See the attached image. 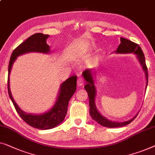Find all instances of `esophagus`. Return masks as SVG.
I'll return each instance as SVG.
<instances>
[{
  "mask_svg": "<svg viewBox=\"0 0 155 155\" xmlns=\"http://www.w3.org/2000/svg\"><path fill=\"white\" fill-rule=\"evenodd\" d=\"M77 84H78V86H82V85L84 84V80L82 79V78H79L77 80Z\"/></svg>",
  "mask_w": 155,
  "mask_h": 155,
  "instance_id": "34e87169",
  "label": "esophagus"
}]
</instances>
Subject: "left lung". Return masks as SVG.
Segmentation results:
<instances>
[{"label": "left lung", "mask_w": 155, "mask_h": 155, "mask_svg": "<svg viewBox=\"0 0 155 155\" xmlns=\"http://www.w3.org/2000/svg\"><path fill=\"white\" fill-rule=\"evenodd\" d=\"M121 43L120 45L118 46L116 52L117 53H134L137 55L139 61H140V64L142 65L143 70H144L145 73V77H146L147 80V82H148V71H147V68L145 64V59L144 54H143L142 50H141L140 47L138 45V44L135 43V42L131 41V40H127L124 38H120ZM82 75L84 76L85 80L87 81V84L84 86L85 90L87 91L89 96V113L91 118L94 120H95L96 122L98 124L102 125V126L105 127L109 128H115V127H124L125 125L129 124L131 123L134 119L136 117V115L134 118L131 120L126 121V122H112L107 120L105 118L104 116H102L101 114L97 111L96 105H95V98L96 96V89L95 86L94 84V80L92 78V74H91V71L89 69L84 71L82 73ZM146 85V87H147Z\"/></svg>", "instance_id": "8db88e82"}]
</instances>
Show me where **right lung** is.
<instances>
[{"mask_svg":"<svg viewBox=\"0 0 155 155\" xmlns=\"http://www.w3.org/2000/svg\"><path fill=\"white\" fill-rule=\"evenodd\" d=\"M49 35H44L42 33H35L26 39L19 46L17 47L12 51L8 66V90L9 96L14 104L17 113L26 123L33 128L38 129H50L54 128L63 122L68 110V105L71 98L76 90L77 86V76L73 75L66 80L61 85L60 92L57 101L54 106L48 113L40 115H33L26 114L18 107L12 98L10 89V75L11 68L15 60L18 56L29 51H38V52L48 53L50 51V46L46 43V40Z\"/></svg>","mask_w":155,"mask_h":155,"instance_id":"right-lung-1","label":"right lung"}]
</instances>
